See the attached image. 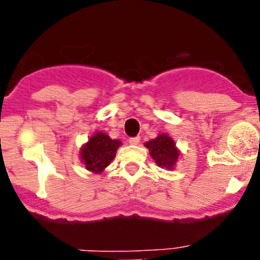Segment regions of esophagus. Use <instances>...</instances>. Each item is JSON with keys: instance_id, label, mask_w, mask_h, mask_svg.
Wrapping results in <instances>:
<instances>
[{"instance_id": "esophagus-1", "label": "esophagus", "mask_w": 260, "mask_h": 260, "mask_svg": "<svg viewBox=\"0 0 260 260\" xmlns=\"http://www.w3.org/2000/svg\"><path fill=\"white\" fill-rule=\"evenodd\" d=\"M140 141H141L140 137H131L129 138L131 145H138V143H140Z\"/></svg>"}]
</instances>
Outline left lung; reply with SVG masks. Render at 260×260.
Here are the masks:
<instances>
[{
	"mask_svg": "<svg viewBox=\"0 0 260 260\" xmlns=\"http://www.w3.org/2000/svg\"><path fill=\"white\" fill-rule=\"evenodd\" d=\"M145 146L149 149L151 157L154 159L157 166L166 170L175 169V165L180 157V151L169 135L162 133L154 140L146 142Z\"/></svg>",
	"mask_w": 260,
	"mask_h": 260,
	"instance_id": "obj_1",
	"label": "left lung"
}]
</instances>
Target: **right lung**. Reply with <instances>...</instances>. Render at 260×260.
<instances>
[{
	"label": "right lung",
	"instance_id": "1",
	"mask_svg": "<svg viewBox=\"0 0 260 260\" xmlns=\"http://www.w3.org/2000/svg\"><path fill=\"white\" fill-rule=\"evenodd\" d=\"M122 142L112 140L103 132H96L80 148V158L88 171L102 174L113 161L118 147Z\"/></svg>",
	"mask_w": 260,
	"mask_h": 260
}]
</instances>
